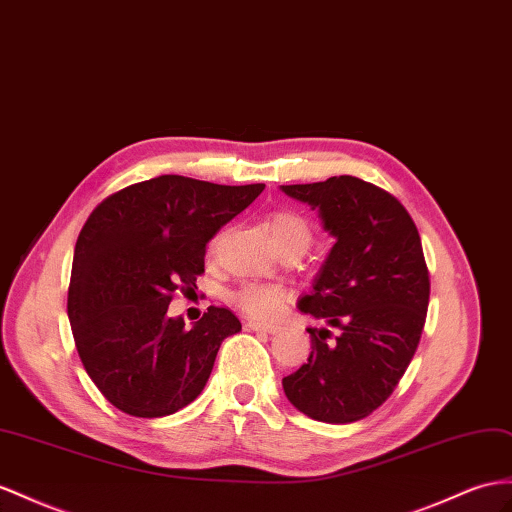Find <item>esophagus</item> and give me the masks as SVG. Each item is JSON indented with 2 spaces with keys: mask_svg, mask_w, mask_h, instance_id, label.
<instances>
[{
  "mask_svg": "<svg viewBox=\"0 0 512 512\" xmlns=\"http://www.w3.org/2000/svg\"><path fill=\"white\" fill-rule=\"evenodd\" d=\"M246 329H248V331H259V333H270V335H274V333H279L281 326H277V324H266V322L248 320V322H246Z\"/></svg>",
  "mask_w": 512,
  "mask_h": 512,
  "instance_id": "obj_1",
  "label": "esophagus"
}]
</instances>
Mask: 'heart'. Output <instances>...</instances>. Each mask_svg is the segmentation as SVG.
I'll return each mask as SVG.
<instances>
[{
	"instance_id": "heart-1",
	"label": "heart",
	"mask_w": 512,
	"mask_h": 512,
	"mask_svg": "<svg viewBox=\"0 0 512 512\" xmlns=\"http://www.w3.org/2000/svg\"><path fill=\"white\" fill-rule=\"evenodd\" d=\"M268 229L272 235V242L277 244L281 253L296 251L305 253L311 240L313 229L305 216H300L292 209H279L268 216ZM233 303L253 318H272L283 305L285 292L279 285L268 283H244L242 287L233 292Z\"/></svg>"
}]
</instances>
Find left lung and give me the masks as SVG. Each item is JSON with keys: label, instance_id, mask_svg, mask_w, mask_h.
<instances>
[{"label": "left lung", "instance_id": "obj_1", "mask_svg": "<svg viewBox=\"0 0 512 512\" xmlns=\"http://www.w3.org/2000/svg\"><path fill=\"white\" fill-rule=\"evenodd\" d=\"M281 190L318 209L335 238L313 290L298 300L300 311L329 326L307 329L311 355L283 378V391L318 422H359L391 396L422 337L430 296L422 240L396 196L363 179Z\"/></svg>", "mask_w": 512, "mask_h": 512}]
</instances>
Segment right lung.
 <instances>
[{"mask_svg": "<svg viewBox=\"0 0 512 512\" xmlns=\"http://www.w3.org/2000/svg\"><path fill=\"white\" fill-rule=\"evenodd\" d=\"M264 188L162 175L114 192L88 216L67 311L84 368L116 409L164 417L203 391L222 339L242 324L209 307L188 329L168 305L179 287H196L207 242Z\"/></svg>", "mask_w": 512, "mask_h": 512, "instance_id": "1", "label": "right lung"}]
</instances>
